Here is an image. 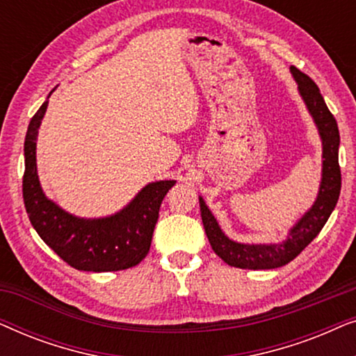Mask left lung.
I'll return each mask as SVG.
<instances>
[{"instance_id":"8db88e82","label":"left lung","mask_w":356,"mask_h":356,"mask_svg":"<svg viewBox=\"0 0 356 356\" xmlns=\"http://www.w3.org/2000/svg\"><path fill=\"white\" fill-rule=\"evenodd\" d=\"M291 74L298 82L300 94L306 102L309 113L318 124L319 134L323 138V181H321L319 196L314 206L306 212V216L291 228L289 240L282 245H241L223 235L220 227L209 211L206 202L199 197L201 206L202 225L206 230L213 252L222 257L228 266L240 269H275L293 261L316 236L323 230L327 218L332 213L340 196L342 173L339 165V128L334 115L325 105L316 82L301 72L298 67L291 66Z\"/></svg>"}]
</instances>
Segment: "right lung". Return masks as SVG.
I'll return each instance as SVG.
<instances>
[{
  "label": "right lung",
  "mask_w": 356,
  "mask_h": 356,
  "mask_svg": "<svg viewBox=\"0 0 356 356\" xmlns=\"http://www.w3.org/2000/svg\"><path fill=\"white\" fill-rule=\"evenodd\" d=\"M47 105L48 100L32 116L24 143L22 197L31 223L42 240L74 269L111 272L138 266L150 250L160 204L175 181L147 184L128 207L106 218L87 220L65 212L45 197L37 177L35 140Z\"/></svg>",
  "instance_id": "right-lung-1"
}]
</instances>
